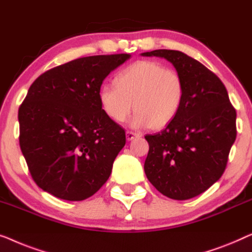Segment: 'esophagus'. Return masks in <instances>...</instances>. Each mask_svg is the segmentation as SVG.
Here are the masks:
<instances>
[{
	"mask_svg": "<svg viewBox=\"0 0 252 252\" xmlns=\"http://www.w3.org/2000/svg\"><path fill=\"white\" fill-rule=\"evenodd\" d=\"M136 137H139V134L133 132V131H129V130L126 131V139L127 140H132L133 138H136Z\"/></svg>",
	"mask_w": 252,
	"mask_h": 252,
	"instance_id": "1",
	"label": "esophagus"
}]
</instances>
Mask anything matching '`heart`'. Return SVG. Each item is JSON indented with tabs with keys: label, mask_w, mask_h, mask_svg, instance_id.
<instances>
[{
	"label": "heart",
	"mask_w": 252,
	"mask_h": 252,
	"mask_svg": "<svg viewBox=\"0 0 252 252\" xmlns=\"http://www.w3.org/2000/svg\"><path fill=\"white\" fill-rule=\"evenodd\" d=\"M184 97L185 84L180 74L153 60L130 63L118 73L115 84H102L98 92L102 112L114 122H125L134 108L131 126L154 129L176 119Z\"/></svg>",
	"instance_id": "1"
}]
</instances>
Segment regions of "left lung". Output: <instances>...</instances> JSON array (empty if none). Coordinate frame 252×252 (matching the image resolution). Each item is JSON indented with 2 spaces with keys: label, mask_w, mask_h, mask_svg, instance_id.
Wrapping results in <instances>:
<instances>
[{
  "label": "left lung",
  "mask_w": 252,
  "mask_h": 252,
  "mask_svg": "<svg viewBox=\"0 0 252 252\" xmlns=\"http://www.w3.org/2000/svg\"><path fill=\"white\" fill-rule=\"evenodd\" d=\"M175 66L185 84L176 119L161 132L145 136L150 145L144 169L163 195L189 200L205 192L224 173L236 138V111L214 72L176 50L144 52Z\"/></svg>",
  "instance_id": "left-lung-1"
}]
</instances>
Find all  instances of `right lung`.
Listing matches in <instances>:
<instances>
[{
    "mask_svg": "<svg viewBox=\"0 0 252 252\" xmlns=\"http://www.w3.org/2000/svg\"><path fill=\"white\" fill-rule=\"evenodd\" d=\"M127 54L83 57L41 74L18 112L19 145L45 192L82 201L107 182L126 131L102 112L98 92Z\"/></svg>",
    "mask_w": 252,
    "mask_h": 252,
    "instance_id": "obj_1",
    "label": "right lung"
}]
</instances>
